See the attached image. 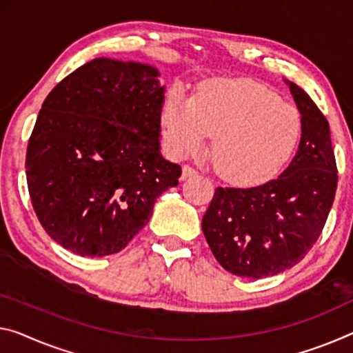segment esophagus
Masks as SVG:
<instances>
[{"mask_svg":"<svg viewBox=\"0 0 353 353\" xmlns=\"http://www.w3.org/2000/svg\"><path fill=\"white\" fill-rule=\"evenodd\" d=\"M197 170H195L194 169V167L192 165H183V175H181V178H183V180H186V178H191V176H195V175H197Z\"/></svg>","mask_w":353,"mask_h":353,"instance_id":"34e87169","label":"esophagus"}]
</instances>
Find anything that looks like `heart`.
<instances>
[{
	"label": "heart",
	"mask_w": 353,
	"mask_h": 353,
	"mask_svg": "<svg viewBox=\"0 0 353 353\" xmlns=\"http://www.w3.org/2000/svg\"><path fill=\"white\" fill-rule=\"evenodd\" d=\"M162 121L172 153L186 156L213 139L211 162L227 181L257 184L273 178L294 153L301 132L296 108L248 80H214L192 99L167 94Z\"/></svg>",
	"instance_id": "b5f03b06"
}]
</instances>
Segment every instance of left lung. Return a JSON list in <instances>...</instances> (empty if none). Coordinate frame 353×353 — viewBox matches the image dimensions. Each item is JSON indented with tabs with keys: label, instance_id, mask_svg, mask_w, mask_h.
<instances>
[{
	"label": "left lung",
	"instance_id": "left-lung-1",
	"mask_svg": "<svg viewBox=\"0 0 353 353\" xmlns=\"http://www.w3.org/2000/svg\"><path fill=\"white\" fill-rule=\"evenodd\" d=\"M301 113V140L289 167L256 188H216L202 230L221 267L268 278L305 259L332 210L338 169L327 118L300 86L287 82Z\"/></svg>",
	"mask_w": 353,
	"mask_h": 353
}]
</instances>
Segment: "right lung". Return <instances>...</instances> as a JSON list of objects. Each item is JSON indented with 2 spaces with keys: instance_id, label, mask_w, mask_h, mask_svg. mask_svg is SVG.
Returning <instances> with one entry per match:
<instances>
[{
  "instance_id": "1",
  "label": "right lung",
  "mask_w": 353,
  "mask_h": 353,
  "mask_svg": "<svg viewBox=\"0 0 353 353\" xmlns=\"http://www.w3.org/2000/svg\"><path fill=\"white\" fill-rule=\"evenodd\" d=\"M148 64L96 58L63 79L26 150L32 208L58 245L82 257L120 252L148 224L181 167L159 151L164 86Z\"/></svg>"
}]
</instances>
